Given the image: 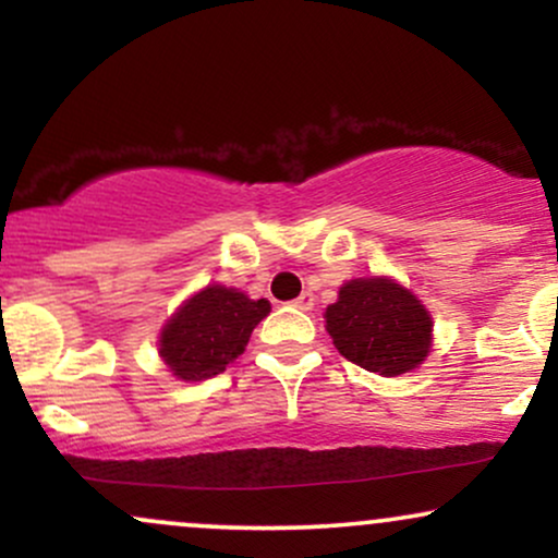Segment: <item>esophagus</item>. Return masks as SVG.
<instances>
[{"mask_svg":"<svg viewBox=\"0 0 558 558\" xmlns=\"http://www.w3.org/2000/svg\"><path fill=\"white\" fill-rule=\"evenodd\" d=\"M291 304H293V306H296V310H301V312H310V310H312V306H315V296H312V293H310V291H304V293H301V296H299V299H293V301H291Z\"/></svg>","mask_w":558,"mask_h":558,"instance_id":"34e87169","label":"esophagus"}]
</instances>
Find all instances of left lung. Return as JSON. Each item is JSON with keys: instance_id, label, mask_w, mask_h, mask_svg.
<instances>
[{"instance_id": "8db88e82", "label": "left lung", "mask_w": 558, "mask_h": 558, "mask_svg": "<svg viewBox=\"0 0 558 558\" xmlns=\"http://www.w3.org/2000/svg\"><path fill=\"white\" fill-rule=\"evenodd\" d=\"M325 323L336 349L369 373L403 375L430 351V315L388 278L349 280L325 312Z\"/></svg>"}]
</instances>
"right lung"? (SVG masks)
Wrapping results in <instances>:
<instances>
[{"label":"right lung","instance_id":"obj_1","mask_svg":"<svg viewBox=\"0 0 558 558\" xmlns=\"http://www.w3.org/2000/svg\"><path fill=\"white\" fill-rule=\"evenodd\" d=\"M267 315L270 304L265 299L254 301L235 288L209 286L165 325L159 354L181 380H207L243 354L252 330Z\"/></svg>","mask_w":558,"mask_h":558}]
</instances>
